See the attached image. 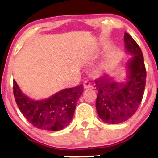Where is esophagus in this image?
Wrapping results in <instances>:
<instances>
[{
    "label": "esophagus",
    "mask_w": 158,
    "mask_h": 158,
    "mask_svg": "<svg viewBox=\"0 0 158 158\" xmlns=\"http://www.w3.org/2000/svg\"><path fill=\"white\" fill-rule=\"evenodd\" d=\"M92 88V85H90V82L88 80H86L84 81V88L85 89H87V88Z\"/></svg>",
    "instance_id": "34e87169"
}]
</instances>
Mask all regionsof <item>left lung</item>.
I'll return each instance as SVG.
<instances>
[{"mask_svg": "<svg viewBox=\"0 0 158 158\" xmlns=\"http://www.w3.org/2000/svg\"><path fill=\"white\" fill-rule=\"evenodd\" d=\"M124 41L126 50L133 55L128 64L127 80L117 83L107 75L95 79L98 115L108 124L125 122L136 113L146 86V70L141 49L127 32L124 34Z\"/></svg>", "mask_w": 158, "mask_h": 158, "instance_id": "left-lung-1", "label": "left lung"}]
</instances>
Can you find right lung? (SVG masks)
Masks as SVG:
<instances>
[{
    "mask_svg": "<svg viewBox=\"0 0 158 158\" xmlns=\"http://www.w3.org/2000/svg\"><path fill=\"white\" fill-rule=\"evenodd\" d=\"M13 94L21 114L32 126L42 130L60 131L68 126L83 92V85L61 90L49 99L33 101L25 96L13 80Z\"/></svg>",
    "mask_w": 158,
    "mask_h": 158,
    "instance_id": "1",
    "label": "right lung"
}]
</instances>
